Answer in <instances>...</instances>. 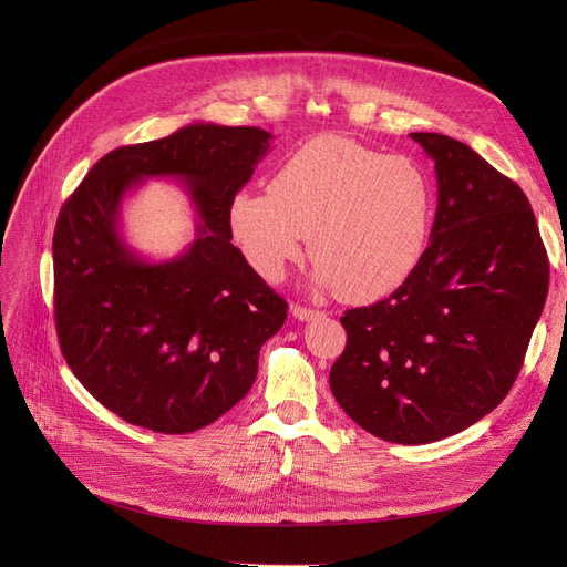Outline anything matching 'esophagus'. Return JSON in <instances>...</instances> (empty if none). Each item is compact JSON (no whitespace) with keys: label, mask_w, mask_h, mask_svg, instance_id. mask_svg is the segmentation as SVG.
I'll use <instances>...</instances> for the list:
<instances>
[{"label":"esophagus","mask_w":567,"mask_h":567,"mask_svg":"<svg viewBox=\"0 0 567 567\" xmlns=\"http://www.w3.org/2000/svg\"><path fill=\"white\" fill-rule=\"evenodd\" d=\"M290 312H293V317L298 321H315V319L323 317V312L312 310V307H302V305H293V307H290Z\"/></svg>","instance_id":"esophagus-1"}]
</instances>
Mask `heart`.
Masks as SVG:
<instances>
[{"mask_svg": "<svg viewBox=\"0 0 567 567\" xmlns=\"http://www.w3.org/2000/svg\"><path fill=\"white\" fill-rule=\"evenodd\" d=\"M435 188L411 158L388 156L346 136L302 144L269 188H244L229 205V227L250 267L281 281L305 255L315 281L352 302L398 290L431 244Z\"/></svg>", "mask_w": 567, "mask_h": 567, "instance_id": "b5f03b06", "label": "heart"}]
</instances>
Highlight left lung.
<instances>
[{"label": "left lung", "mask_w": 567, "mask_h": 567, "mask_svg": "<svg viewBox=\"0 0 567 567\" xmlns=\"http://www.w3.org/2000/svg\"><path fill=\"white\" fill-rule=\"evenodd\" d=\"M435 163L437 210L416 271L340 317L331 392L367 433L427 444L499 404L548 293V260L523 188L452 136L414 132Z\"/></svg>", "instance_id": "left-lung-1"}]
</instances>
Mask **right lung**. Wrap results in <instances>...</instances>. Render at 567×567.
I'll list each match as a JSON object with an SVG mask.
<instances>
[{
	"label": "right lung",
	"instance_id": "add662e5",
	"mask_svg": "<svg viewBox=\"0 0 567 567\" xmlns=\"http://www.w3.org/2000/svg\"><path fill=\"white\" fill-rule=\"evenodd\" d=\"M274 136L186 125L101 158L54 231V317L78 381L132 425L194 433L241 402L286 300L231 244L229 205ZM146 178H175L195 203V241L146 261L122 236V200Z\"/></svg>",
	"mask_w": 567,
	"mask_h": 567
}]
</instances>
